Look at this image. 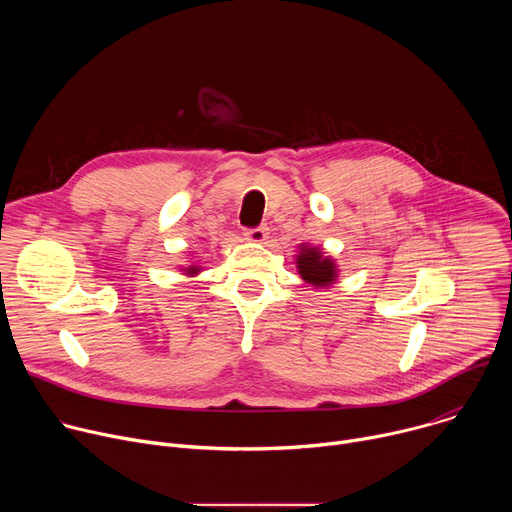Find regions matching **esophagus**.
Segmentation results:
<instances>
[{
    "instance_id": "obj_1",
    "label": "esophagus",
    "mask_w": 512,
    "mask_h": 512,
    "mask_svg": "<svg viewBox=\"0 0 512 512\" xmlns=\"http://www.w3.org/2000/svg\"><path fill=\"white\" fill-rule=\"evenodd\" d=\"M245 237H247V241H253V243H265L267 237H269V229H267V227L247 229V231H245Z\"/></svg>"
}]
</instances>
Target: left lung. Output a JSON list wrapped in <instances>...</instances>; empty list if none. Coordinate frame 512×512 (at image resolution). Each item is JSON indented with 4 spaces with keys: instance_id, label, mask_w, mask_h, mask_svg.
Instances as JSON below:
<instances>
[{
    "instance_id": "obj_1",
    "label": "left lung",
    "mask_w": 512,
    "mask_h": 512,
    "mask_svg": "<svg viewBox=\"0 0 512 512\" xmlns=\"http://www.w3.org/2000/svg\"><path fill=\"white\" fill-rule=\"evenodd\" d=\"M298 271L304 281L316 285V287H328L336 281V265L330 257H324V253L318 247H304L298 255Z\"/></svg>"
}]
</instances>
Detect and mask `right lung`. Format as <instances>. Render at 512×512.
<instances>
[{
    "label": "right lung",
    "mask_w": 512,
    "mask_h": 512,
    "mask_svg": "<svg viewBox=\"0 0 512 512\" xmlns=\"http://www.w3.org/2000/svg\"><path fill=\"white\" fill-rule=\"evenodd\" d=\"M198 271H200V269H198L196 265H194V267H188V269H186V273H190V275H196Z\"/></svg>",
    "instance_id": "right-lung-1"
}]
</instances>
